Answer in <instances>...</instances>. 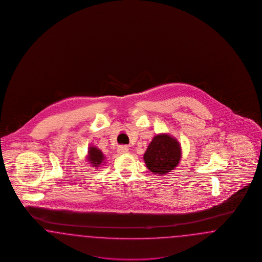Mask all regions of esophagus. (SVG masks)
<instances>
[{
    "instance_id": "obj_1",
    "label": "esophagus",
    "mask_w": 262,
    "mask_h": 262,
    "mask_svg": "<svg viewBox=\"0 0 262 262\" xmlns=\"http://www.w3.org/2000/svg\"><path fill=\"white\" fill-rule=\"evenodd\" d=\"M118 154H126L128 153V148L126 146H119L117 149Z\"/></svg>"
}]
</instances>
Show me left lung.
Here are the masks:
<instances>
[{
    "mask_svg": "<svg viewBox=\"0 0 262 262\" xmlns=\"http://www.w3.org/2000/svg\"><path fill=\"white\" fill-rule=\"evenodd\" d=\"M181 159V147L168 134L154 136L143 155L147 168L155 174L165 176L178 167Z\"/></svg>",
    "mask_w": 262,
    "mask_h": 262,
    "instance_id": "1",
    "label": "left lung"
}]
</instances>
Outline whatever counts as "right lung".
Masks as SVG:
<instances>
[{
    "mask_svg": "<svg viewBox=\"0 0 262 262\" xmlns=\"http://www.w3.org/2000/svg\"><path fill=\"white\" fill-rule=\"evenodd\" d=\"M104 159L105 156L100 149L93 145L89 147L86 160L89 164L93 166V168H97L99 166H101L102 163H104Z\"/></svg>",
    "mask_w": 262,
    "mask_h": 262,
    "instance_id": "obj_1",
    "label": "right lung"
}]
</instances>
